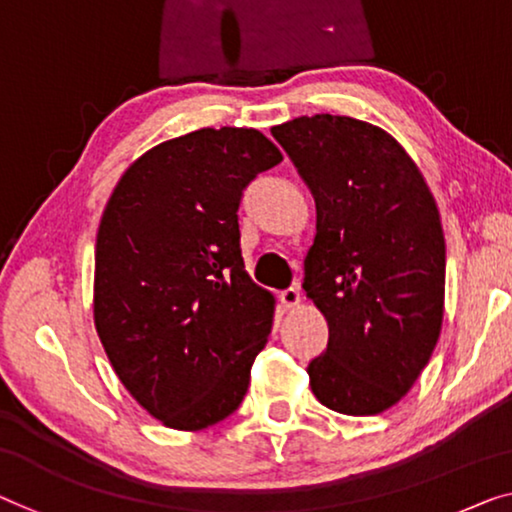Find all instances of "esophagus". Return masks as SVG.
<instances>
[{"label": "esophagus", "instance_id": "esophagus-1", "mask_svg": "<svg viewBox=\"0 0 512 512\" xmlns=\"http://www.w3.org/2000/svg\"><path fill=\"white\" fill-rule=\"evenodd\" d=\"M280 303H282V308H287V310L296 308V305L301 303V294H299V289L289 287V289H285V292H280Z\"/></svg>", "mask_w": 512, "mask_h": 512}]
</instances>
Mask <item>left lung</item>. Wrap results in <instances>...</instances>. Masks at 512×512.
Returning <instances> with one entry per match:
<instances>
[{"label": "left lung", "mask_w": 512, "mask_h": 512, "mask_svg": "<svg viewBox=\"0 0 512 512\" xmlns=\"http://www.w3.org/2000/svg\"><path fill=\"white\" fill-rule=\"evenodd\" d=\"M271 133L317 207L303 289L329 347L308 365L310 388L338 414H381L414 386L444 322L437 202L402 144L368 121L315 114Z\"/></svg>", "instance_id": "obj_1"}]
</instances>
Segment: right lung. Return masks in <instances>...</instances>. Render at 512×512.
<instances>
[{"instance_id":"add662e5","label":"right lung","mask_w":512,"mask_h":512,"mask_svg":"<svg viewBox=\"0 0 512 512\" xmlns=\"http://www.w3.org/2000/svg\"><path fill=\"white\" fill-rule=\"evenodd\" d=\"M282 160L255 128H200L121 174L96 236L94 324L121 384L172 430L236 411L276 299L241 257L239 202Z\"/></svg>"}]
</instances>
